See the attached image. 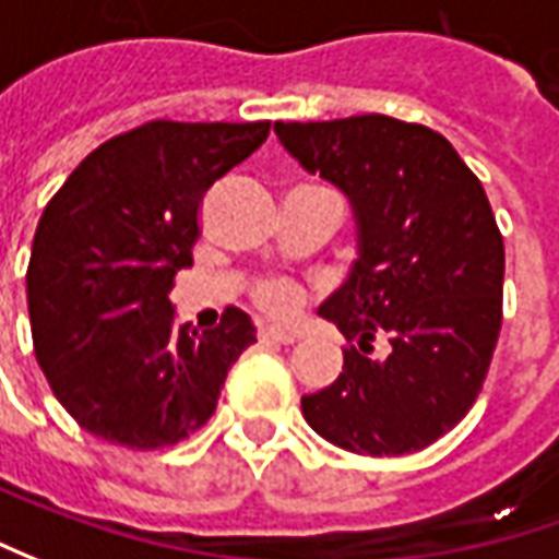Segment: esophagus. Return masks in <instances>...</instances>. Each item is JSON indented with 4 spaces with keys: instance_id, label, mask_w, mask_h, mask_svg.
I'll list each match as a JSON object with an SVG mask.
<instances>
[{
    "instance_id": "1",
    "label": "esophagus",
    "mask_w": 559,
    "mask_h": 559,
    "mask_svg": "<svg viewBox=\"0 0 559 559\" xmlns=\"http://www.w3.org/2000/svg\"><path fill=\"white\" fill-rule=\"evenodd\" d=\"M297 331H284V328H260V343H275V346H287L297 343Z\"/></svg>"
}]
</instances>
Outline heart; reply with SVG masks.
<instances>
[{"label": "heart", "mask_w": 559, "mask_h": 559, "mask_svg": "<svg viewBox=\"0 0 559 559\" xmlns=\"http://www.w3.org/2000/svg\"><path fill=\"white\" fill-rule=\"evenodd\" d=\"M257 299H260L262 309L272 312V316H290V312H297L299 302H302V290L290 281H265L257 290Z\"/></svg>", "instance_id": "b5f03b06"}]
</instances>
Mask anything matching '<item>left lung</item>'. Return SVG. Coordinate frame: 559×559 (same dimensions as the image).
I'll use <instances>...</instances> for the list:
<instances>
[{
    "mask_svg": "<svg viewBox=\"0 0 559 559\" xmlns=\"http://www.w3.org/2000/svg\"><path fill=\"white\" fill-rule=\"evenodd\" d=\"M275 135L356 222V260L318 306L353 346L331 386L302 395V417L346 452H420L471 412L501 331L504 241L489 198L427 126L361 114L275 123Z\"/></svg>",
    "mask_w": 559,
    "mask_h": 559,
    "instance_id": "left-lung-1",
    "label": "left lung"
}]
</instances>
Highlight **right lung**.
Returning a JSON list of instances; mask_svg holds the SVG:
<instances>
[{"mask_svg": "<svg viewBox=\"0 0 559 559\" xmlns=\"http://www.w3.org/2000/svg\"><path fill=\"white\" fill-rule=\"evenodd\" d=\"M269 123H154L95 147L43 210L29 250L33 349L70 417L126 449H164L216 412L257 328L228 306L191 331L169 302L191 269L198 206Z\"/></svg>", "mask_w": 559, "mask_h": 559, "instance_id": "obj_1", "label": "right lung"}]
</instances>
